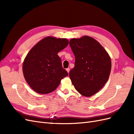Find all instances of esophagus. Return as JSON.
I'll return each instance as SVG.
<instances>
[{
    "mask_svg": "<svg viewBox=\"0 0 134 134\" xmlns=\"http://www.w3.org/2000/svg\"><path fill=\"white\" fill-rule=\"evenodd\" d=\"M66 70L67 71V72L69 73V71H70V69L69 68H67L66 69Z\"/></svg>",
    "mask_w": 134,
    "mask_h": 134,
    "instance_id": "34e87169",
    "label": "esophagus"
}]
</instances>
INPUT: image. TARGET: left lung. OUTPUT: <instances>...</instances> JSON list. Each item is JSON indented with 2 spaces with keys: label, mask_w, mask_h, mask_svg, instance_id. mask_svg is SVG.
<instances>
[{
  "label": "left lung",
  "mask_w": 134,
  "mask_h": 134,
  "mask_svg": "<svg viewBox=\"0 0 134 134\" xmlns=\"http://www.w3.org/2000/svg\"><path fill=\"white\" fill-rule=\"evenodd\" d=\"M69 44L75 59L74 68L69 72L72 84L80 94L91 97L107 82L111 58L102 45L90 36L71 39Z\"/></svg>",
  "instance_id": "obj_1"
}]
</instances>
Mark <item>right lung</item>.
Wrapping results in <instances>:
<instances>
[{
    "label": "right lung",
    "instance_id": "add662e5",
    "mask_svg": "<svg viewBox=\"0 0 134 134\" xmlns=\"http://www.w3.org/2000/svg\"><path fill=\"white\" fill-rule=\"evenodd\" d=\"M69 44L66 38L46 37L31 48L24 60L23 72L30 87L40 94L55 91L68 75L58 52Z\"/></svg>",
    "mask_w": 134,
    "mask_h": 134
}]
</instances>
